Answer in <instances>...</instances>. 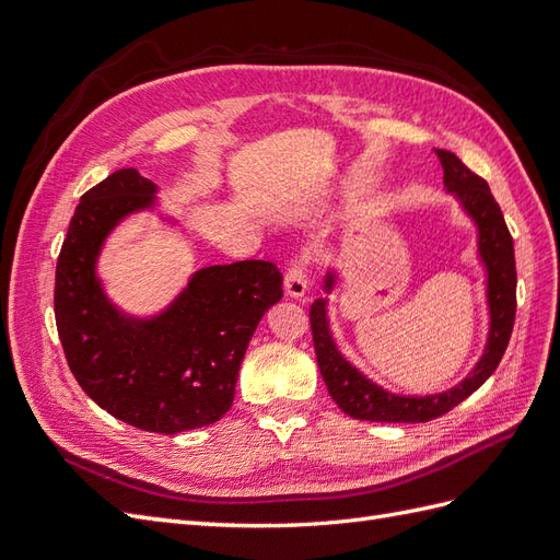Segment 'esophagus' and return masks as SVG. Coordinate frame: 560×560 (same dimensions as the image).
Segmentation results:
<instances>
[{"instance_id": "obj_1", "label": "esophagus", "mask_w": 560, "mask_h": 560, "mask_svg": "<svg viewBox=\"0 0 560 560\" xmlns=\"http://www.w3.org/2000/svg\"><path fill=\"white\" fill-rule=\"evenodd\" d=\"M308 290L306 282V264L303 261H294L284 273V294L292 299H301Z\"/></svg>"}]
</instances>
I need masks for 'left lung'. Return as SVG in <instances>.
Instances as JSON below:
<instances>
[{
  "instance_id": "1",
  "label": "left lung",
  "mask_w": 560,
  "mask_h": 560,
  "mask_svg": "<svg viewBox=\"0 0 560 560\" xmlns=\"http://www.w3.org/2000/svg\"><path fill=\"white\" fill-rule=\"evenodd\" d=\"M436 156L444 167V184L448 194L460 200L463 210L474 219L479 229V257L488 273V311L490 329L488 343L471 374L455 387L439 395L425 397H401L371 383L362 371L354 369L341 352H338L327 319V299H317L311 306V329L317 354L319 374L327 383L331 399L338 409L358 420L374 422H428L448 413L453 406L467 399L474 389H479L488 376L498 369L506 343L512 338L516 317V261L514 241L504 224L502 210L495 202L490 186L479 175L446 149H436ZM336 273L329 270L325 278V290L331 292Z\"/></svg>"
}]
</instances>
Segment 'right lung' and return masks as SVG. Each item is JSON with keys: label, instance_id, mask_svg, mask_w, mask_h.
Instances as JSON below:
<instances>
[{"label": "right lung", "instance_id": "1", "mask_svg": "<svg viewBox=\"0 0 560 560\" xmlns=\"http://www.w3.org/2000/svg\"><path fill=\"white\" fill-rule=\"evenodd\" d=\"M156 206V184L121 167L81 196L56 266V325L77 383L132 428L179 434L206 428L233 404L249 338L282 299L270 261L200 268L154 317H130L95 273L100 249L124 217Z\"/></svg>", "mask_w": 560, "mask_h": 560}]
</instances>
